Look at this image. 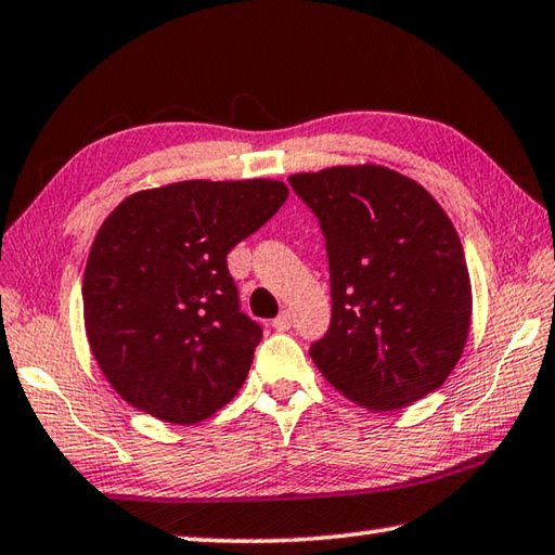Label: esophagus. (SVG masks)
<instances>
[{"label":"esophagus","mask_w":555,"mask_h":555,"mask_svg":"<svg viewBox=\"0 0 555 555\" xmlns=\"http://www.w3.org/2000/svg\"><path fill=\"white\" fill-rule=\"evenodd\" d=\"M271 327H274L276 332H288L293 327V314L288 310H284L274 322H271Z\"/></svg>","instance_id":"esophagus-1"}]
</instances>
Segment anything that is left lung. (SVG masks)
<instances>
[{
  "mask_svg": "<svg viewBox=\"0 0 555 555\" xmlns=\"http://www.w3.org/2000/svg\"><path fill=\"white\" fill-rule=\"evenodd\" d=\"M288 182L327 241L332 322L310 346L314 365L371 411L436 392L472 324L469 269L448 214L416 180L373 163Z\"/></svg>",
  "mask_w": 555,
  "mask_h": 555,
  "instance_id": "8db88e82",
  "label": "left lung"
}]
</instances>
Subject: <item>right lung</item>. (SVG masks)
<instances>
[{"instance_id": "right-lung-1", "label": "right lung", "mask_w": 555, "mask_h": 555, "mask_svg": "<svg viewBox=\"0 0 555 555\" xmlns=\"http://www.w3.org/2000/svg\"><path fill=\"white\" fill-rule=\"evenodd\" d=\"M286 197L279 180H184L129 194L98 228L86 336L127 404L192 426L237 395L262 327L241 312L225 255Z\"/></svg>"}]
</instances>
